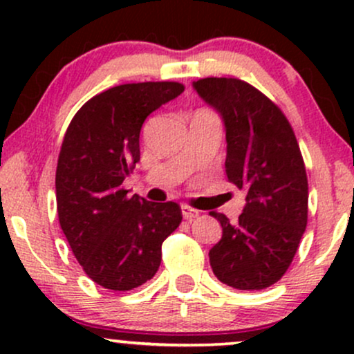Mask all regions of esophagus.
<instances>
[{
	"label": "esophagus",
	"mask_w": 354,
	"mask_h": 354,
	"mask_svg": "<svg viewBox=\"0 0 354 354\" xmlns=\"http://www.w3.org/2000/svg\"><path fill=\"white\" fill-rule=\"evenodd\" d=\"M181 213H183V218L189 219V221H191V219L200 216V211L191 208V206H188V205H183L181 206Z\"/></svg>",
	"instance_id": "34e87169"
}]
</instances>
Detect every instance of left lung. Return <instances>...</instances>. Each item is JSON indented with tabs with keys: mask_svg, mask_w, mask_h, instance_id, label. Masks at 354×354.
I'll use <instances>...</instances> for the list:
<instances>
[{
	"mask_svg": "<svg viewBox=\"0 0 354 354\" xmlns=\"http://www.w3.org/2000/svg\"><path fill=\"white\" fill-rule=\"evenodd\" d=\"M198 95L226 128V174L246 189L236 225L211 211L223 236L209 250L213 273L243 291L265 290L283 278L308 223V178L295 131L284 113L253 84L238 78H203Z\"/></svg>",
	"mask_w": 354,
	"mask_h": 354,
	"instance_id": "8db88e82",
	"label": "left lung"
}]
</instances>
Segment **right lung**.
I'll use <instances>...</instances> for the list:
<instances>
[{"label":"right lung","instance_id":"obj_1","mask_svg":"<svg viewBox=\"0 0 354 354\" xmlns=\"http://www.w3.org/2000/svg\"><path fill=\"white\" fill-rule=\"evenodd\" d=\"M185 91L176 81L126 83L93 96L73 116L56 166L61 230L89 278L113 291L151 279L161 245L180 226L178 203L128 196L140 131L154 109Z\"/></svg>","mask_w":354,"mask_h":354}]
</instances>
